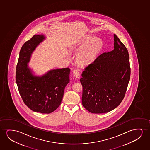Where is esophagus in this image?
Wrapping results in <instances>:
<instances>
[{"instance_id":"esophagus-1","label":"esophagus","mask_w":150,"mask_h":150,"mask_svg":"<svg viewBox=\"0 0 150 150\" xmlns=\"http://www.w3.org/2000/svg\"><path fill=\"white\" fill-rule=\"evenodd\" d=\"M73 76H75L76 78H77L79 75V73L78 71V70H74L73 71Z\"/></svg>"}]
</instances>
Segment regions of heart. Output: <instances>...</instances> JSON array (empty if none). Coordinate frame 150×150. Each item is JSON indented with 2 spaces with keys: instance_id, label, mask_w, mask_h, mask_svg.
I'll use <instances>...</instances> for the list:
<instances>
[{
  "instance_id": "obj_1",
  "label": "heart",
  "mask_w": 150,
  "mask_h": 150,
  "mask_svg": "<svg viewBox=\"0 0 150 150\" xmlns=\"http://www.w3.org/2000/svg\"><path fill=\"white\" fill-rule=\"evenodd\" d=\"M103 47V41L101 38L87 35L77 48V50L79 51L76 57L77 62L82 66L92 63L101 51Z\"/></svg>"
}]
</instances>
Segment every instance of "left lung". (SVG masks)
<instances>
[{"mask_svg":"<svg viewBox=\"0 0 150 150\" xmlns=\"http://www.w3.org/2000/svg\"><path fill=\"white\" fill-rule=\"evenodd\" d=\"M114 50L99 56L84 68L80 82L83 88L82 103L88 112H109L122 101L130 79L128 51L114 35Z\"/></svg>","mask_w":150,"mask_h":150,"instance_id":"obj_1","label":"left lung"}]
</instances>
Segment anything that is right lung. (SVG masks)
<instances>
[{
    "instance_id": "obj_1",
    "label": "right lung",
    "mask_w": 150,
    "mask_h": 150,
    "mask_svg": "<svg viewBox=\"0 0 150 150\" xmlns=\"http://www.w3.org/2000/svg\"><path fill=\"white\" fill-rule=\"evenodd\" d=\"M45 39L35 35L21 48L16 66V82L25 105L34 112L49 114L59 106L66 86L70 82L69 68L50 71L41 77L35 76L28 67L31 54Z\"/></svg>"
}]
</instances>
